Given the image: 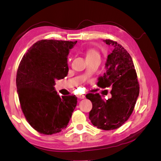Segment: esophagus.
<instances>
[{"instance_id": "1", "label": "esophagus", "mask_w": 161, "mask_h": 161, "mask_svg": "<svg viewBox=\"0 0 161 161\" xmlns=\"http://www.w3.org/2000/svg\"><path fill=\"white\" fill-rule=\"evenodd\" d=\"M77 97H78V98H79V99H84L85 97V95L79 94V95H77Z\"/></svg>"}]
</instances>
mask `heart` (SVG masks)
<instances>
[{"label": "heart", "mask_w": 161, "mask_h": 161, "mask_svg": "<svg viewBox=\"0 0 161 161\" xmlns=\"http://www.w3.org/2000/svg\"><path fill=\"white\" fill-rule=\"evenodd\" d=\"M99 56V53L97 51H96L94 49H89L86 52V57H92V56Z\"/></svg>", "instance_id": "b5f03b06"}]
</instances>
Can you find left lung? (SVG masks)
I'll use <instances>...</instances> for the list:
<instances>
[{
  "instance_id": "1",
  "label": "left lung",
  "mask_w": 161,
  "mask_h": 161,
  "mask_svg": "<svg viewBox=\"0 0 161 161\" xmlns=\"http://www.w3.org/2000/svg\"><path fill=\"white\" fill-rule=\"evenodd\" d=\"M113 47L105 63L106 72L99 78V86H111L110 99L105 101L99 93H89L86 97L92 104L89 112L92 124L104 130H115L128 119L134 110L140 87L132 58L119 43L103 40Z\"/></svg>"
}]
</instances>
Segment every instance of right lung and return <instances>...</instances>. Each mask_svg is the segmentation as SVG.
Here are the masks:
<instances>
[{"mask_svg": "<svg viewBox=\"0 0 161 161\" xmlns=\"http://www.w3.org/2000/svg\"><path fill=\"white\" fill-rule=\"evenodd\" d=\"M75 42L42 40L29 49L19 64L16 84L23 113L33 128L51 135L66 128L75 110V95L62 96L55 80L68 75V56Z\"/></svg>", "mask_w": 161, "mask_h": 161, "instance_id": "obj_1", "label": "right lung"}]
</instances>
